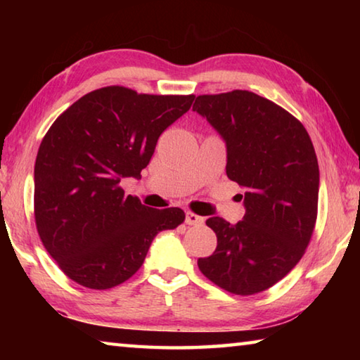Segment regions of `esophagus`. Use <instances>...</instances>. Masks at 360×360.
<instances>
[{"label": "esophagus", "mask_w": 360, "mask_h": 360, "mask_svg": "<svg viewBox=\"0 0 360 360\" xmlns=\"http://www.w3.org/2000/svg\"><path fill=\"white\" fill-rule=\"evenodd\" d=\"M186 224L187 225H200L203 224V217H200L192 211H186Z\"/></svg>", "instance_id": "34e87169"}]
</instances>
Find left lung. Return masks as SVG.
<instances>
[{"instance_id":"obj_1","label":"left lung","mask_w":360,"mask_h":360,"mask_svg":"<svg viewBox=\"0 0 360 360\" xmlns=\"http://www.w3.org/2000/svg\"><path fill=\"white\" fill-rule=\"evenodd\" d=\"M192 109L225 141V169L245 187L246 210L233 225L206 221L217 248L198 268L231 294H259L288 275L311 240L319 195L311 138L285 109L248 90L200 95Z\"/></svg>"}]
</instances>
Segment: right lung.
Here are the masks:
<instances>
[{"instance_id":"1","label":"right lung","mask_w":360,"mask_h":360,"mask_svg":"<svg viewBox=\"0 0 360 360\" xmlns=\"http://www.w3.org/2000/svg\"><path fill=\"white\" fill-rule=\"evenodd\" d=\"M193 95H146L111 85L58 115L34 163V221L66 276L111 289L143 265L152 240L184 222L179 208L154 210L125 195L141 178L158 136L192 106Z\"/></svg>"}]
</instances>
